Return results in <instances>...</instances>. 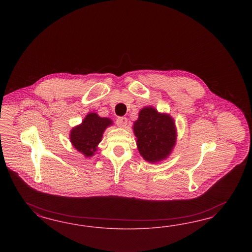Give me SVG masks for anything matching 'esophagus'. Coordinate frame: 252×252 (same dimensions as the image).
<instances>
[{"label":"esophagus","mask_w":252,"mask_h":252,"mask_svg":"<svg viewBox=\"0 0 252 252\" xmlns=\"http://www.w3.org/2000/svg\"><path fill=\"white\" fill-rule=\"evenodd\" d=\"M116 124H117L119 126L124 127V126H126V124H127V119H126V117H118V118L116 119Z\"/></svg>","instance_id":"1"}]
</instances>
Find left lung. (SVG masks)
Returning <instances> with one entry per match:
<instances>
[{
  "label": "left lung",
  "mask_w": 252,
  "mask_h": 252,
  "mask_svg": "<svg viewBox=\"0 0 252 252\" xmlns=\"http://www.w3.org/2000/svg\"><path fill=\"white\" fill-rule=\"evenodd\" d=\"M133 129L138 152L147 161L165 159L176 144L174 120L170 115L159 114L153 107H146L139 112Z\"/></svg>",
  "instance_id": "8db88e82"
}]
</instances>
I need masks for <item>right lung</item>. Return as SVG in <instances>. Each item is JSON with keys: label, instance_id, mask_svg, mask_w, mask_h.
Here are the masks:
<instances>
[{"label": "right lung", "instance_id": "add662e5", "mask_svg": "<svg viewBox=\"0 0 252 252\" xmlns=\"http://www.w3.org/2000/svg\"><path fill=\"white\" fill-rule=\"evenodd\" d=\"M112 124L109 118L99 117L95 113L89 114L80 126L71 131V143L79 153H83L86 157H91L97 151L104 130Z\"/></svg>", "mask_w": 252, "mask_h": 252}]
</instances>
